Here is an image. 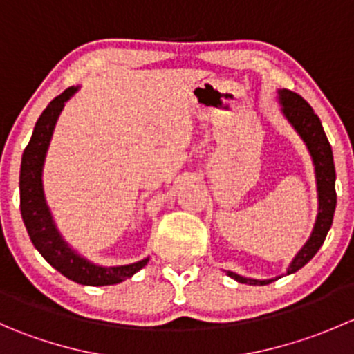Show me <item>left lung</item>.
Instances as JSON below:
<instances>
[{
  "mask_svg": "<svg viewBox=\"0 0 354 354\" xmlns=\"http://www.w3.org/2000/svg\"><path fill=\"white\" fill-rule=\"evenodd\" d=\"M281 104L286 118L291 121L292 127L296 128L303 140L306 142L310 154H312L313 164H315V174H317V188H319V216H317L315 227L306 241V245L299 250L298 255L289 266L286 274H292L296 270L301 269L306 262L312 260V257L319 252V248L326 241L327 233H329L332 226V219H334L335 210V167H334V157H332V147L327 140V135L324 131L320 118L317 116L312 106L305 101L299 94L291 91H281ZM227 276L233 277L234 281L243 284H270L272 279L269 281H255L246 279V277L238 276L234 272H227Z\"/></svg>",
  "mask_w": 354,
  "mask_h": 354,
  "instance_id": "obj_1",
  "label": "left lung"
}]
</instances>
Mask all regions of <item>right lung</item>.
<instances>
[{"mask_svg": "<svg viewBox=\"0 0 354 354\" xmlns=\"http://www.w3.org/2000/svg\"><path fill=\"white\" fill-rule=\"evenodd\" d=\"M75 91L77 88L70 87L58 97L53 99L35 123L34 133L25 147L22 166H20V212H22L30 241L58 272L85 286H109V284H118L133 276L142 267L147 266L149 259L121 267H99L87 262L73 250L68 248L65 241L62 240L53 224L51 214L46 207L44 194H42L41 174L46 151H48L56 120Z\"/></svg>", "mask_w": 354, "mask_h": 354, "instance_id": "right-lung-1", "label": "right lung"}]
</instances>
